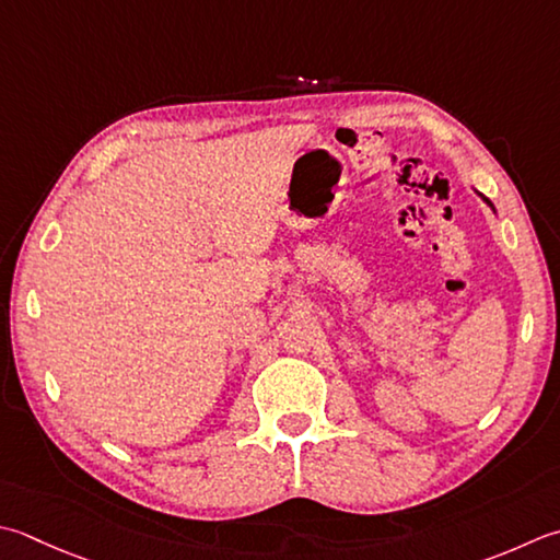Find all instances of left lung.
Returning <instances> with one entry per match:
<instances>
[{
  "label": "left lung",
  "mask_w": 560,
  "mask_h": 560,
  "mask_svg": "<svg viewBox=\"0 0 560 560\" xmlns=\"http://www.w3.org/2000/svg\"><path fill=\"white\" fill-rule=\"evenodd\" d=\"M486 201H488V199H486ZM488 203H490V201H488Z\"/></svg>",
  "instance_id": "obj_1"
}]
</instances>
